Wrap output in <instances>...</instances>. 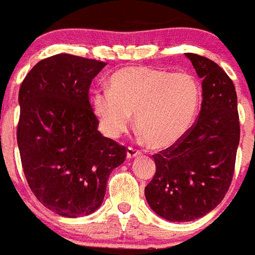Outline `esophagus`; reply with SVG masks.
<instances>
[{
	"instance_id": "34e87169",
	"label": "esophagus",
	"mask_w": 255,
	"mask_h": 255,
	"mask_svg": "<svg viewBox=\"0 0 255 255\" xmlns=\"http://www.w3.org/2000/svg\"><path fill=\"white\" fill-rule=\"evenodd\" d=\"M142 152L139 151V149H137V148H133V147H128L127 148V158H134V157H137V156H139V154H141Z\"/></svg>"
}]
</instances>
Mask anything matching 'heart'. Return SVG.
I'll list each match as a JSON object with an SVG mask.
<instances>
[{
	"instance_id": "heart-1",
	"label": "heart",
	"mask_w": 255,
	"mask_h": 255,
	"mask_svg": "<svg viewBox=\"0 0 255 255\" xmlns=\"http://www.w3.org/2000/svg\"><path fill=\"white\" fill-rule=\"evenodd\" d=\"M111 89L97 90L92 104L99 128L109 138L135 126L149 147L165 149L184 138L195 122L201 87L187 71L129 66L114 73Z\"/></svg>"
}]
</instances>
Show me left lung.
Segmentation results:
<instances>
[{
	"mask_svg": "<svg viewBox=\"0 0 255 255\" xmlns=\"http://www.w3.org/2000/svg\"><path fill=\"white\" fill-rule=\"evenodd\" d=\"M185 55L203 80L199 118L181 141L153 154L156 173L144 189L149 208L176 223L196 220L221 203L232 184L240 138L232 79L210 59Z\"/></svg>",
	"mask_w": 255,
	"mask_h": 255,
	"instance_id": "obj_1",
	"label": "left lung"
}]
</instances>
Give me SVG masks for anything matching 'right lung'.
Listing matches in <instances>:
<instances>
[{"mask_svg": "<svg viewBox=\"0 0 255 255\" xmlns=\"http://www.w3.org/2000/svg\"><path fill=\"white\" fill-rule=\"evenodd\" d=\"M106 65L58 54L31 69L18 92L23 173L40 203L65 218L98 210L109 175L126 160V147L98 130L89 103L92 80Z\"/></svg>", "mask_w": 255, "mask_h": 255, "instance_id": "1", "label": "right lung"}]
</instances>
